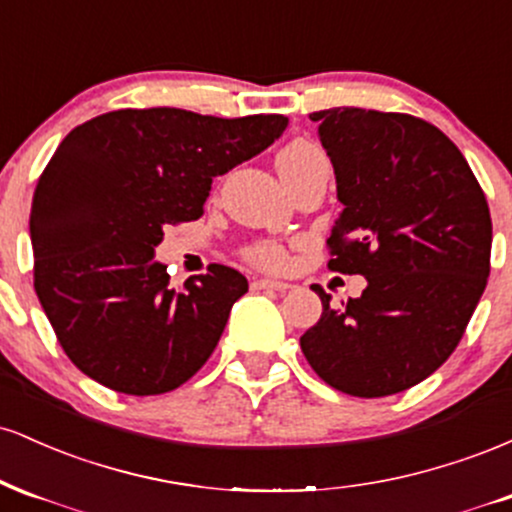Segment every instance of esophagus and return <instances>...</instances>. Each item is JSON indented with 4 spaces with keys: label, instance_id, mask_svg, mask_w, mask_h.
Returning a JSON list of instances; mask_svg holds the SVG:
<instances>
[{
    "label": "esophagus",
    "instance_id": "esophagus-1",
    "mask_svg": "<svg viewBox=\"0 0 512 512\" xmlns=\"http://www.w3.org/2000/svg\"><path fill=\"white\" fill-rule=\"evenodd\" d=\"M252 289L255 291H289L291 286L286 281H276V279H255L252 281Z\"/></svg>",
    "mask_w": 512,
    "mask_h": 512
}]
</instances>
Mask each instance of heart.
<instances>
[{
    "label": "heart",
    "instance_id": "heart-1",
    "mask_svg": "<svg viewBox=\"0 0 512 512\" xmlns=\"http://www.w3.org/2000/svg\"><path fill=\"white\" fill-rule=\"evenodd\" d=\"M320 158H325V154H322L313 142H308V139H296V142L286 144L284 149L279 151V156H276V170H279L281 178H289L291 173L308 166V163L320 161ZM243 257L250 264H255V267L269 269V272H279V269H284L286 262H289L286 250L281 248L279 243H274V240H260V243L248 245V248L243 250Z\"/></svg>",
    "mask_w": 512,
    "mask_h": 512
}]
</instances>
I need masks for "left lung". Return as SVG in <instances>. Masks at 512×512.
<instances>
[{
    "label": "left lung",
    "mask_w": 512,
    "mask_h": 512,
    "mask_svg": "<svg viewBox=\"0 0 512 512\" xmlns=\"http://www.w3.org/2000/svg\"><path fill=\"white\" fill-rule=\"evenodd\" d=\"M344 211L327 250L332 272L363 274L361 298L301 337L334 390L387 397L419 385L460 344L491 272V214L462 151L431 122L363 108L317 110Z\"/></svg>",
    "instance_id": "8db88e82"
}]
</instances>
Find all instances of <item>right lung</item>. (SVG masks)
Masks as SVG:
<instances>
[{"mask_svg": "<svg viewBox=\"0 0 512 512\" xmlns=\"http://www.w3.org/2000/svg\"><path fill=\"white\" fill-rule=\"evenodd\" d=\"M286 122L125 108L62 139L33 192V286L81 373L146 397L207 363L248 279L209 264L170 289L154 248L163 226L199 219L211 180L267 149Z\"/></svg>", "mask_w": 512, "mask_h": 512, "instance_id": "obj_1", "label": "right lung"}]
</instances>
